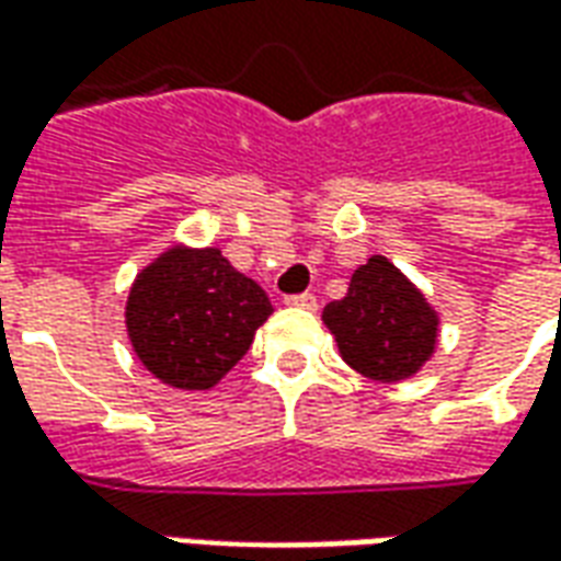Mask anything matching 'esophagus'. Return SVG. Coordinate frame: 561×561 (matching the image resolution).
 <instances>
[{
	"mask_svg": "<svg viewBox=\"0 0 561 561\" xmlns=\"http://www.w3.org/2000/svg\"><path fill=\"white\" fill-rule=\"evenodd\" d=\"M285 304L300 306V309H318L316 294H291V297H285Z\"/></svg>",
	"mask_w": 561,
	"mask_h": 561,
	"instance_id": "esophagus-1",
	"label": "esophagus"
}]
</instances>
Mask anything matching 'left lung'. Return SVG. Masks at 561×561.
I'll list each match as a JSON object with an SVG mask.
<instances>
[{
  "label": "left lung",
  "instance_id": "obj_1",
  "mask_svg": "<svg viewBox=\"0 0 561 561\" xmlns=\"http://www.w3.org/2000/svg\"><path fill=\"white\" fill-rule=\"evenodd\" d=\"M345 364L373 381L414 376L435 352L438 316L385 255L354 270L348 294L324 306Z\"/></svg>",
  "mask_w": 561,
  "mask_h": 561
}]
</instances>
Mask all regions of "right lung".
I'll list each match as a JSON object with an SVG mask.
<instances>
[{
    "label": "right lung",
    "instance_id": "right-lung-1",
    "mask_svg": "<svg viewBox=\"0 0 561 561\" xmlns=\"http://www.w3.org/2000/svg\"><path fill=\"white\" fill-rule=\"evenodd\" d=\"M273 312L255 279L219 249L173 245L131 285L128 340L152 376L180 390H207L231 369Z\"/></svg>",
    "mask_w": 561,
    "mask_h": 561
}]
</instances>
